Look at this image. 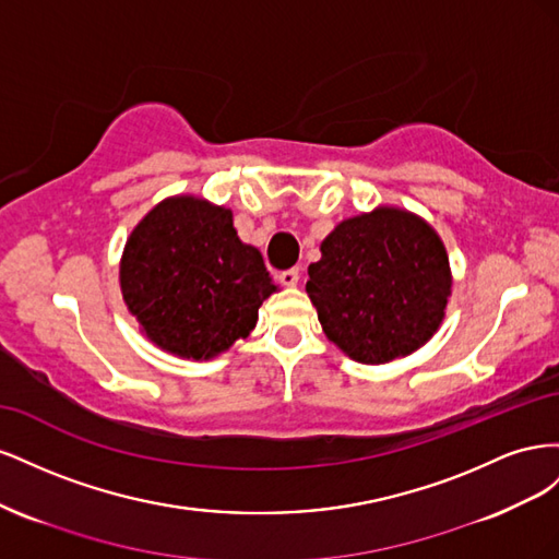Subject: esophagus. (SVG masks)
Listing matches in <instances>:
<instances>
[{"mask_svg": "<svg viewBox=\"0 0 559 559\" xmlns=\"http://www.w3.org/2000/svg\"><path fill=\"white\" fill-rule=\"evenodd\" d=\"M280 280H282V284H284V286H296V284H298V280H300V267H289V270H284V273L280 275Z\"/></svg>", "mask_w": 559, "mask_h": 559, "instance_id": "34e87169", "label": "esophagus"}]
</instances>
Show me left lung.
<instances>
[{
  "label": "left lung",
  "mask_w": 559,
  "mask_h": 559,
  "mask_svg": "<svg viewBox=\"0 0 559 559\" xmlns=\"http://www.w3.org/2000/svg\"><path fill=\"white\" fill-rule=\"evenodd\" d=\"M308 275L321 329L361 364H386L425 345L441 326L452 286L441 238L394 207L335 226Z\"/></svg>",
  "instance_id": "obj_1"
}]
</instances>
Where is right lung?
Masks as SVG:
<instances>
[{
	"instance_id": "1",
	"label": "right lung",
	"mask_w": 559,
	"mask_h": 559,
	"mask_svg": "<svg viewBox=\"0 0 559 559\" xmlns=\"http://www.w3.org/2000/svg\"><path fill=\"white\" fill-rule=\"evenodd\" d=\"M121 289L158 347L212 359L257 326L261 302L277 292L259 249L242 245L230 210L200 198L160 202L132 230Z\"/></svg>"
}]
</instances>
